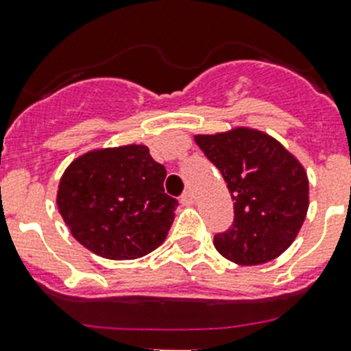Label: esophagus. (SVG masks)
<instances>
[{
	"instance_id": "obj_1",
	"label": "esophagus",
	"mask_w": 351,
	"mask_h": 351,
	"mask_svg": "<svg viewBox=\"0 0 351 351\" xmlns=\"http://www.w3.org/2000/svg\"><path fill=\"white\" fill-rule=\"evenodd\" d=\"M180 204L185 205V207H189V205L195 204V195L191 193V191H185L184 195L180 196Z\"/></svg>"
}]
</instances>
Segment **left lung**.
<instances>
[{"label": "left lung", "instance_id": "obj_1", "mask_svg": "<svg viewBox=\"0 0 351 351\" xmlns=\"http://www.w3.org/2000/svg\"><path fill=\"white\" fill-rule=\"evenodd\" d=\"M196 144L220 169L234 200V221L215 234L223 258L240 265L267 263L295 240L308 210L303 166L263 131L236 128L196 135Z\"/></svg>", "mask_w": 351, "mask_h": 351}]
</instances>
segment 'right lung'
<instances>
[{"label":"right lung","mask_w":351,"mask_h":351,"mask_svg":"<svg viewBox=\"0 0 351 351\" xmlns=\"http://www.w3.org/2000/svg\"><path fill=\"white\" fill-rule=\"evenodd\" d=\"M166 167L146 146L90 151L64 171L57 207L72 236L93 254L136 259L166 240L176 198L164 193Z\"/></svg>","instance_id":"add662e5"}]
</instances>
